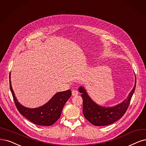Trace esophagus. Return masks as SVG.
<instances>
[{
    "mask_svg": "<svg viewBox=\"0 0 146 146\" xmlns=\"http://www.w3.org/2000/svg\"><path fill=\"white\" fill-rule=\"evenodd\" d=\"M78 94V91L76 90H73L72 91V95L73 96H77Z\"/></svg>",
    "mask_w": 146,
    "mask_h": 146,
    "instance_id": "esophagus-1",
    "label": "esophagus"
}]
</instances>
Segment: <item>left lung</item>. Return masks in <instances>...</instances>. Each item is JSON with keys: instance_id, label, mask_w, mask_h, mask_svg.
I'll return each instance as SVG.
<instances>
[{"instance_id": "obj_1", "label": "left lung", "mask_w": 146, "mask_h": 146, "mask_svg": "<svg viewBox=\"0 0 146 146\" xmlns=\"http://www.w3.org/2000/svg\"><path fill=\"white\" fill-rule=\"evenodd\" d=\"M135 87L136 77L134 87L129 93L127 98L121 104L114 107L106 108L100 106L94 103L88 96L84 87H80L79 88V91L82 93L83 114L85 118L95 126H106L115 122L125 114L130 104Z\"/></svg>"}]
</instances>
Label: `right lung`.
<instances>
[{
	"label": "right lung",
	"mask_w": 146,
	"mask_h": 146,
	"mask_svg": "<svg viewBox=\"0 0 146 146\" xmlns=\"http://www.w3.org/2000/svg\"><path fill=\"white\" fill-rule=\"evenodd\" d=\"M10 90L15 105L20 114L35 125L40 126H51L59 118L63 107L72 95L71 90L57 93L47 104L38 108H28L19 103L14 95L11 84Z\"/></svg>",
	"instance_id": "1"
}]
</instances>
